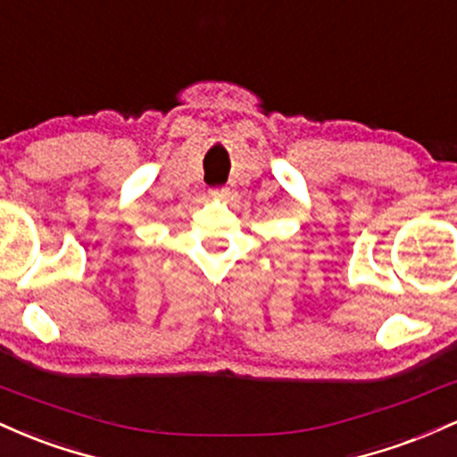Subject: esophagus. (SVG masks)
<instances>
[{
  "label": "esophagus",
  "instance_id": "34e87169",
  "mask_svg": "<svg viewBox=\"0 0 457 457\" xmlns=\"http://www.w3.org/2000/svg\"><path fill=\"white\" fill-rule=\"evenodd\" d=\"M209 194H212L213 198H224L227 196V187H213Z\"/></svg>",
  "mask_w": 457,
  "mask_h": 457
}]
</instances>
